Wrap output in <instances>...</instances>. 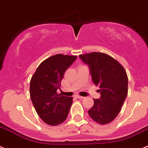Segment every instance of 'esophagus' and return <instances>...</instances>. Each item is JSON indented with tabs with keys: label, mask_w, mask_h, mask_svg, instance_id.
<instances>
[{
	"label": "esophagus",
	"mask_w": 148,
	"mask_h": 148,
	"mask_svg": "<svg viewBox=\"0 0 148 148\" xmlns=\"http://www.w3.org/2000/svg\"><path fill=\"white\" fill-rule=\"evenodd\" d=\"M76 97L78 99H83L84 98V97H82V96H80V95H76Z\"/></svg>",
	"instance_id": "1"
}]
</instances>
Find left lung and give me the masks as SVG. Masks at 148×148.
<instances>
[{"mask_svg": "<svg viewBox=\"0 0 148 148\" xmlns=\"http://www.w3.org/2000/svg\"><path fill=\"white\" fill-rule=\"evenodd\" d=\"M90 69L93 83L99 85L100 97L93 99L88 110L92 119L100 124H109L119 114L128 93V77L124 67L110 56L93 52L79 56Z\"/></svg>", "mask_w": 148, "mask_h": 148, "instance_id": "1", "label": "left lung"}]
</instances>
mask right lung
I'll return each mask as SVG.
<instances>
[{"label": "right lung", "instance_id": "add662e5", "mask_svg": "<svg viewBox=\"0 0 148 148\" xmlns=\"http://www.w3.org/2000/svg\"><path fill=\"white\" fill-rule=\"evenodd\" d=\"M77 56L57 54L42 61L30 81L29 93L32 104L41 119L56 126L66 119L73 97L57 93L67 69Z\"/></svg>", "mask_w": 148, "mask_h": 148}]
</instances>
